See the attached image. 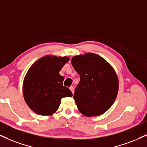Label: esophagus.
Masks as SVG:
<instances>
[{
	"label": "esophagus",
	"instance_id": "esophagus-1",
	"mask_svg": "<svg viewBox=\"0 0 147 147\" xmlns=\"http://www.w3.org/2000/svg\"><path fill=\"white\" fill-rule=\"evenodd\" d=\"M69 89L71 90V91L72 92V93L74 94V88L73 87V86H70V87H69Z\"/></svg>",
	"mask_w": 147,
	"mask_h": 147
}]
</instances>
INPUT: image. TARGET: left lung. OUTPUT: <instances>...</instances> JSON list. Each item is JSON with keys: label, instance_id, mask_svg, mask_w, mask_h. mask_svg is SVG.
<instances>
[{"label": "left lung", "instance_id": "1", "mask_svg": "<svg viewBox=\"0 0 147 147\" xmlns=\"http://www.w3.org/2000/svg\"><path fill=\"white\" fill-rule=\"evenodd\" d=\"M71 64L80 76L74 95L79 111L88 117L103 115L114 104L119 91L115 70L104 58L90 52L74 57Z\"/></svg>", "mask_w": 147, "mask_h": 147}]
</instances>
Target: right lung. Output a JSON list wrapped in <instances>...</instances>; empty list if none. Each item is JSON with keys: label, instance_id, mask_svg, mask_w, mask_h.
Returning <instances> with one entry per match:
<instances>
[{"label": "right lung", "instance_id": "obj_1", "mask_svg": "<svg viewBox=\"0 0 147 147\" xmlns=\"http://www.w3.org/2000/svg\"><path fill=\"white\" fill-rule=\"evenodd\" d=\"M69 61L67 57L46 55L35 61L27 71L23 81V96L37 115H53L59 109L61 99L73 95L63 85L64 77L59 74Z\"/></svg>", "mask_w": 147, "mask_h": 147}]
</instances>
